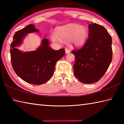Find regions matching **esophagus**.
Here are the masks:
<instances>
[{
	"instance_id": "esophagus-1",
	"label": "esophagus",
	"mask_w": 124,
	"mask_h": 124,
	"mask_svg": "<svg viewBox=\"0 0 124 124\" xmlns=\"http://www.w3.org/2000/svg\"><path fill=\"white\" fill-rule=\"evenodd\" d=\"M70 53V50H69L68 49L66 48L65 49V53H66V54H69V53Z\"/></svg>"
}]
</instances>
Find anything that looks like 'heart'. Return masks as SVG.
I'll return each mask as SVG.
<instances>
[{"label": "heart", "mask_w": 124, "mask_h": 124, "mask_svg": "<svg viewBox=\"0 0 124 124\" xmlns=\"http://www.w3.org/2000/svg\"><path fill=\"white\" fill-rule=\"evenodd\" d=\"M56 34H53L51 39L53 41L59 43L61 39L69 40L72 47H79L86 43L89 36V30L86 26L75 23L68 24L56 29Z\"/></svg>", "instance_id": "1"}]
</instances>
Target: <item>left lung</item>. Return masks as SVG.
Masks as SVG:
<instances>
[{
  "instance_id": "left-lung-1",
  "label": "left lung",
  "mask_w": 124,
  "mask_h": 124,
  "mask_svg": "<svg viewBox=\"0 0 124 124\" xmlns=\"http://www.w3.org/2000/svg\"><path fill=\"white\" fill-rule=\"evenodd\" d=\"M89 38L82 48L72 51L75 57L74 75L79 81L91 84L99 80L111 64L112 38L104 26L89 25Z\"/></svg>"
}]
</instances>
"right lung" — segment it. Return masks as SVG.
Listing matches in <instances>:
<instances>
[{"instance_id":"obj_1","label":"right lung","mask_w":124,"mask_h":124,"mask_svg":"<svg viewBox=\"0 0 124 124\" xmlns=\"http://www.w3.org/2000/svg\"><path fill=\"white\" fill-rule=\"evenodd\" d=\"M34 32H39V30L30 24L15 33L10 45L11 62L14 71L22 80L31 84L41 85L52 77L56 62L65 52L64 49H51L46 38L43 39L40 46L35 50L24 52L17 49L22 44L26 34Z\"/></svg>"}]
</instances>
